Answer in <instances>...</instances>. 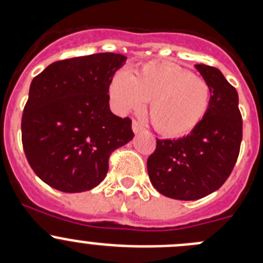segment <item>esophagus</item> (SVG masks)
Wrapping results in <instances>:
<instances>
[{"label": "esophagus", "instance_id": "esophagus-1", "mask_svg": "<svg viewBox=\"0 0 263 263\" xmlns=\"http://www.w3.org/2000/svg\"><path fill=\"white\" fill-rule=\"evenodd\" d=\"M144 129H145L144 126H142V124H140L139 122H136V121L132 122V131H134L135 134H140V132H142Z\"/></svg>", "mask_w": 263, "mask_h": 263}]
</instances>
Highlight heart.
Here are the masks:
<instances>
[{"instance_id": "1", "label": "heart", "mask_w": 263, "mask_h": 263, "mask_svg": "<svg viewBox=\"0 0 263 263\" xmlns=\"http://www.w3.org/2000/svg\"><path fill=\"white\" fill-rule=\"evenodd\" d=\"M113 105L124 115L139 112L148 102L153 126L168 137H179L196 128L210 107L208 81L169 62H147L134 75L121 71L109 84Z\"/></svg>"}]
</instances>
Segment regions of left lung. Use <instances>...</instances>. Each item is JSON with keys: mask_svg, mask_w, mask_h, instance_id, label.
Returning a JSON list of instances; mask_svg holds the SVG:
<instances>
[{"mask_svg": "<svg viewBox=\"0 0 263 263\" xmlns=\"http://www.w3.org/2000/svg\"><path fill=\"white\" fill-rule=\"evenodd\" d=\"M211 90L210 107L190 135L156 139L147 173L158 192L174 200L193 201L219 190L232 173L242 142L238 92L217 68L195 65Z\"/></svg>", "mask_w": 263, "mask_h": 263, "instance_id": "obj_1", "label": "left lung"}]
</instances>
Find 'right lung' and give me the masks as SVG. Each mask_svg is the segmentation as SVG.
<instances>
[{
  "instance_id": "add662e5",
  "label": "right lung",
  "mask_w": 263,
  "mask_h": 263,
  "mask_svg": "<svg viewBox=\"0 0 263 263\" xmlns=\"http://www.w3.org/2000/svg\"><path fill=\"white\" fill-rule=\"evenodd\" d=\"M127 57L98 53L58 61L33 79L21 119L26 159L44 183L84 192L105 178L108 159L134 139L131 119L110 112L109 84Z\"/></svg>"
}]
</instances>
